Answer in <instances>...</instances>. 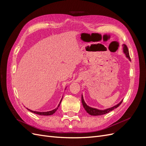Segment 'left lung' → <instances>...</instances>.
Here are the masks:
<instances>
[{
  "instance_id": "1",
  "label": "left lung",
  "mask_w": 146,
  "mask_h": 146,
  "mask_svg": "<svg viewBox=\"0 0 146 146\" xmlns=\"http://www.w3.org/2000/svg\"><path fill=\"white\" fill-rule=\"evenodd\" d=\"M123 52L125 53V54L126 55L127 58H129L130 60V55H129V49H128V47L125 44H123ZM82 102L83 104V106L84 108L85 109V110L86 111V112L88 113H89L90 115L91 116H100V115H103V114H105L106 113H108L110 111H112L114 108H117L119 105L121 104V103L122 102V101H121L120 103L119 104L116 105L114 106V107H112V108H110L107 110H99L98 109H96L94 108H91L89 106H88L86 103L85 102V101H84V99L83 98V96H82Z\"/></svg>"
}]
</instances>
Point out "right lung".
<instances>
[{
	"instance_id": "right-lung-1",
	"label": "right lung",
	"mask_w": 146,
	"mask_h": 146,
	"mask_svg": "<svg viewBox=\"0 0 146 146\" xmlns=\"http://www.w3.org/2000/svg\"><path fill=\"white\" fill-rule=\"evenodd\" d=\"M61 102H60V103H61ZM59 106H60V104L58 105V107H59ZM57 109H58V108H55V110H52V111H47V112H38V111H32V110H29V109H28V110H29V111H30L31 112H32V113H35V114H39V115H42V116H49V115H52V114H53L54 113H55V111H56Z\"/></svg>"
}]
</instances>
